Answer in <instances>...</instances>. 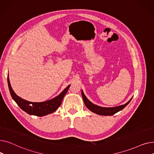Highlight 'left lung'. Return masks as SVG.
<instances>
[{
  "label": "left lung",
  "instance_id": "obj_1",
  "mask_svg": "<svg viewBox=\"0 0 154 154\" xmlns=\"http://www.w3.org/2000/svg\"><path fill=\"white\" fill-rule=\"evenodd\" d=\"M82 96L84 102V103L86 106V107L89 109L92 112L95 113L100 116H113L116 113L122 110L123 109H124L127 105L129 103L132 99V97L130 99V100L128 101L126 103L122 105V106L114 107H102L97 106V105L94 104L91 101L88 100L87 98L85 97V94H84L83 91H82Z\"/></svg>",
  "mask_w": 154,
  "mask_h": 154
}]
</instances>
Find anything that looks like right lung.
Masks as SVG:
<instances>
[{"label": "right lung", "instance_id": "right-lung-1", "mask_svg": "<svg viewBox=\"0 0 154 154\" xmlns=\"http://www.w3.org/2000/svg\"><path fill=\"white\" fill-rule=\"evenodd\" d=\"M7 82L12 97L19 107L29 115L38 117L51 114L57 109L60 106L64 95H66L70 86V85H69L58 96L52 99L42 102H32L24 100L16 95L11 87L9 75L7 76Z\"/></svg>", "mask_w": 154, "mask_h": 154}]
</instances>
